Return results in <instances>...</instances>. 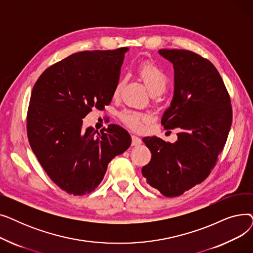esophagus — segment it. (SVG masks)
<instances>
[{"label":"esophagus","mask_w":253,"mask_h":253,"mask_svg":"<svg viewBox=\"0 0 253 253\" xmlns=\"http://www.w3.org/2000/svg\"><path fill=\"white\" fill-rule=\"evenodd\" d=\"M131 139H132V142H131V144L132 145H139V144H141V142H142V140H141V138H139L138 136H135V135H132L131 136Z\"/></svg>","instance_id":"34e87169"}]
</instances>
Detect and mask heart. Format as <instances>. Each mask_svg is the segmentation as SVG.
Listing matches in <instances>:
<instances>
[{
  "instance_id": "1",
  "label": "heart",
  "mask_w": 253,
  "mask_h": 253,
  "mask_svg": "<svg viewBox=\"0 0 253 253\" xmlns=\"http://www.w3.org/2000/svg\"><path fill=\"white\" fill-rule=\"evenodd\" d=\"M138 74L151 94L162 93L166 89L168 84V76L160 66H158L152 62L143 63L138 70ZM123 85L124 81L123 80H120L114 89V96L119 95ZM122 119L124 123L130 128L134 130H140L142 128V122L147 121L148 117L140 113L128 111L122 114Z\"/></svg>"
}]
</instances>
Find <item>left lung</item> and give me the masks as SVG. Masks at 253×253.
<instances>
[{"mask_svg":"<svg viewBox=\"0 0 253 253\" xmlns=\"http://www.w3.org/2000/svg\"><path fill=\"white\" fill-rule=\"evenodd\" d=\"M158 52L174 70L173 97L161 123L180 132L175 143L157 136L142 138L152 159L141 172L151 187L176 197L209 175L229 135L232 106L222 79L209 60L188 50Z\"/></svg>","mask_w":253,"mask_h":253,"instance_id":"left-lung-1","label":"left lung"}]
</instances>
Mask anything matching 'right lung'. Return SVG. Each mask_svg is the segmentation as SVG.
I'll return each instance as SVG.
<instances>
[{
	"mask_svg": "<svg viewBox=\"0 0 253 253\" xmlns=\"http://www.w3.org/2000/svg\"><path fill=\"white\" fill-rule=\"evenodd\" d=\"M129 48L78 52L51 65L36 82L28 112L31 148L49 177L73 195L94 191L108 164L131 144L118 125L83 128L92 108L114 96Z\"/></svg>",
	"mask_w": 253,
	"mask_h": 253,
	"instance_id": "1",
	"label": "right lung"
}]
</instances>
